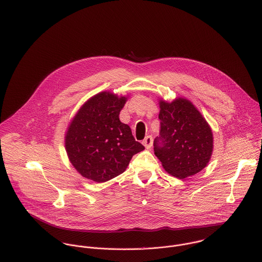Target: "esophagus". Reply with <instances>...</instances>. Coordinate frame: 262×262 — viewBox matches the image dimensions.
<instances>
[{
  "label": "esophagus",
  "mask_w": 262,
  "mask_h": 262,
  "mask_svg": "<svg viewBox=\"0 0 262 262\" xmlns=\"http://www.w3.org/2000/svg\"><path fill=\"white\" fill-rule=\"evenodd\" d=\"M143 145L146 147V149H150L153 145V138L151 136H147L143 141Z\"/></svg>",
  "instance_id": "34e87169"
}]
</instances>
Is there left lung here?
Wrapping results in <instances>:
<instances>
[{
	"mask_svg": "<svg viewBox=\"0 0 262 262\" xmlns=\"http://www.w3.org/2000/svg\"><path fill=\"white\" fill-rule=\"evenodd\" d=\"M160 135L154 153L171 176L186 179L201 171L213 150L212 132L201 113L187 99L159 102Z\"/></svg>",
	"mask_w": 262,
	"mask_h": 262,
	"instance_id": "8db88e82",
	"label": "left lung"
}]
</instances>
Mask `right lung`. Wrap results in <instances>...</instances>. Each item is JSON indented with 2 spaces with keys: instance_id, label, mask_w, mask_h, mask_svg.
I'll return each mask as SVG.
<instances>
[{
  "instance_id": "obj_1",
  "label": "right lung",
  "mask_w": 262,
  "mask_h": 262,
  "mask_svg": "<svg viewBox=\"0 0 262 262\" xmlns=\"http://www.w3.org/2000/svg\"><path fill=\"white\" fill-rule=\"evenodd\" d=\"M125 102V97L99 93L71 121L65 148L71 164L85 179L107 182L122 173L132 157L145 149L135 140L130 127L119 120Z\"/></svg>"
}]
</instances>
